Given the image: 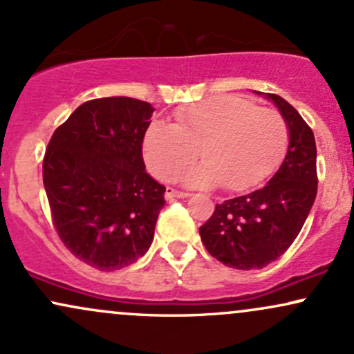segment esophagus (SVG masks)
<instances>
[{
    "label": "esophagus",
    "mask_w": 354,
    "mask_h": 354,
    "mask_svg": "<svg viewBox=\"0 0 354 354\" xmlns=\"http://www.w3.org/2000/svg\"><path fill=\"white\" fill-rule=\"evenodd\" d=\"M165 196H166V200H174V198H188L189 196V193H185V191H178V189H174V188H166V193H165Z\"/></svg>",
    "instance_id": "esophagus-1"
}]
</instances>
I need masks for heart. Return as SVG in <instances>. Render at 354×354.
<instances>
[{
    "label": "heart",
    "instance_id": "heart-1",
    "mask_svg": "<svg viewBox=\"0 0 354 354\" xmlns=\"http://www.w3.org/2000/svg\"><path fill=\"white\" fill-rule=\"evenodd\" d=\"M174 118V124L154 121L145 135V161L160 180H171L200 153L205 163L181 174L186 185L246 191L271 176L290 145L284 118L243 96L194 103Z\"/></svg>",
    "mask_w": 354,
    "mask_h": 354
}]
</instances>
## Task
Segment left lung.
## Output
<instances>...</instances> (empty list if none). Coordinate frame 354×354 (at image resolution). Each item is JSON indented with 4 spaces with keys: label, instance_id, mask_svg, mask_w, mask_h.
<instances>
[{
    "label": "left lung",
    "instance_id": "left-lung-1",
    "mask_svg": "<svg viewBox=\"0 0 354 354\" xmlns=\"http://www.w3.org/2000/svg\"><path fill=\"white\" fill-rule=\"evenodd\" d=\"M266 96L274 101L290 129L283 165L265 188L216 205L200 228L208 253L236 270H261L293 245L318 191L311 128L281 96Z\"/></svg>",
    "mask_w": 354,
    "mask_h": 354
}]
</instances>
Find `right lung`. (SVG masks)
Segmentation results:
<instances>
[{
    "label": "right lung",
    "instance_id": "add662e5",
    "mask_svg": "<svg viewBox=\"0 0 354 354\" xmlns=\"http://www.w3.org/2000/svg\"><path fill=\"white\" fill-rule=\"evenodd\" d=\"M154 108L111 96L83 103L53 133L43 158L51 219L63 245L100 271L126 268L151 246L166 188L146 173Z\"/></svg>",
    "mask_w": 354,
    "mask_h": 354
}]
</instances>
